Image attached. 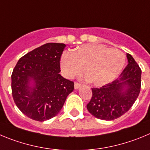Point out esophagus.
Here are the masks:
<instances>
[{
    "label": "esophagus",
    "mask_w": 150,
    "mask_h": 150,
    "mask_svg": "<svg viewBox=\"0 0 150 150\" xmlns=\"http://www.w3.org/2000/svg\"><path fill=\"white\" fill-rule=\"evenodd\" d=\"M74 87H75V90H78V88H80L81 84H80V83H77V82H75V85H74Z\"/></svg>",
    "instance_id": "1"
}]
</instances>
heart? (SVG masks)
I'll use <instances>...</instances> for the list:
<instances>
[{"mask_svg": "<svg viewBox=\"0 0 150 150\" xmlns=\"http://www.w3.org/2000/svg\"><path fill=\"white\" fill-rule=\"evenodd\" d=\"M125 57L120 50L106 46L87 44L63 53L60 59L63 75L67 78L85 73L87 81L96 87L109 83L122 72Z\"/></svg>", "mask_w": 150, "mask_h": 150, "instance_id": "b5f03b06", "label": "heart"}]
</instances>
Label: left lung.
<instances>
[{
  "instance_id": "8db88e82",
  "label": "left lung",
  "mask_w": 150,
  "mask_h": 150,
  "mask_svg": "<svg viewBox=\"0 0 150 150\" xmlns=\"http://www.w3.org/2000/svg\"><path fill=\"white\" fill-rule=\"evenodd\" d=\"M128 65L120 76L100 88H92L93 96L87 108L95 117L113 120L132 108L141 91V69L129 54Z\"/></svg>"
}]
</instances>
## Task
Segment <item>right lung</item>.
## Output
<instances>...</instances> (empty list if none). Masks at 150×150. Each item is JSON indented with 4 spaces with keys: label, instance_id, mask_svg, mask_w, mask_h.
Listing matches in <instances>:
<instances>
[{
    "label": "right lung",
    "instance_id": "1",
    "mask_svg": "<svg viewBox=\"0 0 150 150\" xmlns=\"http://www.w3.org/2000/svg\"><path fill=\"white\" fill-rule=\"evenodd\" d=\"M66 45L46 43L19 59L12 74L16 106L29 118L43 122L55 117L74 90L60 75V60Z\"/></svg>",
    "mask_w": 150,
    "mask_h": 150
}]
</instances>
